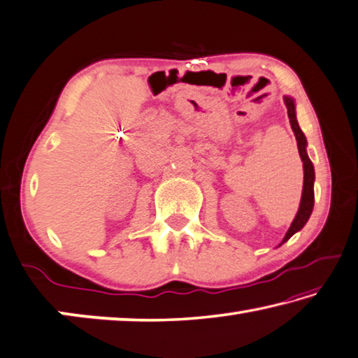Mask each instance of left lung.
Wrapping results in <instances>:
<instances>
[{"mask_svg":"<svg viewBox=\"0 0 358 358\" xmlns=\"http://www.w3.org/2000/svg\"><path fill=\"white\" fill-rule=\"evenodd\" d=\"M284 103L287 106V114H289V119H290V125H292V130L295 133V138H296V145H298V152H300V157H301V162H303V168H304V182H303V195H301V203H300V209H298V214L296 217L292 222V225L289 228V231H287L285 238L282 239V243L289 241L292 238V234H295L296 231H300L301 228L306 224L309 215L313 213V208H314V166H313V162L309 160V157L306 154V138H304V133L301 131L300 125H298L296 122V114H295V104H294V99L285 96L284 98Z\"/></svg>","mask_w":358,"mask_h":358,"instance_id":"8db88e82","label":"left lung"}]
</instances>
